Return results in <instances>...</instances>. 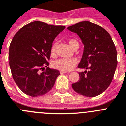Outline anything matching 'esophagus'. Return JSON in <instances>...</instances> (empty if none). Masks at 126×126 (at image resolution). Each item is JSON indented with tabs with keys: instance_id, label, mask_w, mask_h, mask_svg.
<instances>
[{
	"instance_id": "34e87169",
	"label": "esophagus",
	"mask_w": 126,
	"mask_h": 126,
	"mask_svg": "<svg viewBox=\"0 0 126 126\" xmlns=\"http://www.w3.org/2000/svg\"><path fill=\"white\" fill-rule=\"evenodd\" d=\"M67 73L66 71H63V70H60V74H66Z\"/></svg>"
}]
</instances>
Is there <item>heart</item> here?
Listing matches in <instances>:
<instances>
[{
  "label": "heart",
  "mask_w": 126,
  "mask_h": 126,
  "mask_svg": "<svg viewBox=\"0 0 126 126\" xmlns=\"http://www.w3.org/2000/svg\"><path fill=\"white\" fill-rule=\"evenodd\" d=\"M68 43L72 49H74L76 46H79L78 42L74 39L68 40ZM56 49V45L54 44L52 45L51 47L52 54H54L55 53ZM77 60L75 58H61L60 60H56L53 63V66L60 70L69 71L75 66Z\"/></svg>",
  "instance_id": "heart-1"
}]
</instances>
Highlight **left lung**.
I'll return each instance as SVG.
<instances>
[{"label":"left lung","instance_id":"left-lung-1","mask_svg":"<svg viewBox=\"0 0 126 126\" xmlns=\"http://www.w3.org/2000/svg\"><path fill=\"white\" fill-rule=\"evenodd\" d=\"M76 33L84 44V51L78 68V82L72 84L76 93L86 97H94L104 92L111 84L117 65V51L111 36L103 28L84 21L68 27Z\"/></svg>","mask_w":126,"mask_h":126}]
</instances>
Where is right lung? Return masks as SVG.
<instances>
[{
	"instance_id": "add662e5",
	"label": "right lung",
	"mask_w": 126,
	"mask_h": 126,
	"mask_svg": "<svg viewBox=\"0 0 126 126\" xmlns=\"http://www.w3.org/2000/svg\"><path fill=\"white\" fill-rule=\"evenodd\" d=\"M64 28L37 21L23 27L13 37L9 51V66L13 79L26 94L42 96L54 86L60 73L48 67L47 61L52 42Z\"/></svg>"
}]
</instances>
